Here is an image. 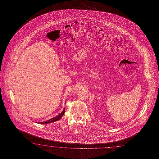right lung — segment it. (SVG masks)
<instances>
[{"label":"right lung","instance_id":"1","mask_svg":"<svg viewBox=\"0 0 159 159\" xmlns=\"http://www.w3.org/2000/svg\"><path fill=\"white\" fill-rule=\"evenodd\" d=\"M65 111V107L63 111L61 112V113L59 115L56 116V117H54L52 118V119H50V120H47V121H43V122H42V123H41V124L46 125V124L50 123H52V122H54V121H57V120H60L61 118V117L63 116V115H64Z\"/></svg>","mask_w":159,"mask_h":159}]
</instances>
